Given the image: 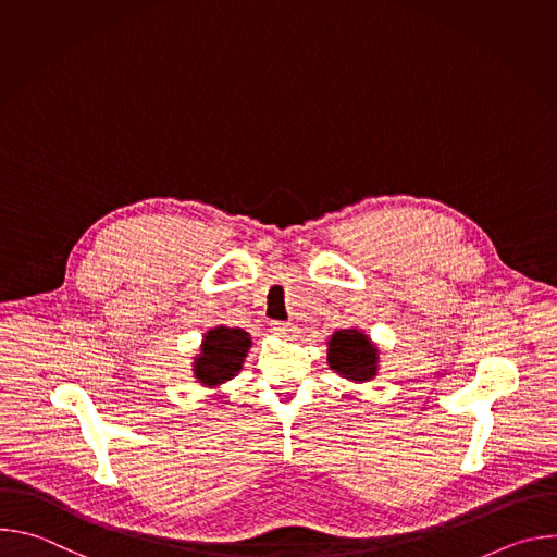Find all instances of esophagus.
Masks as SVG:
<instances>
[{
	"label": "esophagus",
	"mask_w": 557,
	"mask_h": 557,
	"mask_svg": "<svg viewBox=\"0 0 557 557\" xmlns=\"http://www.w3.org/2000/svg\"><path fill=\"white\" fill-rule=\"evenodd\" d=\"M271 333H273V335H277V337H284V339H293V337H297L299 329H297V326H293V324L273 322V324H271Z\"/></svg>",
	"instance_id": "obj_1"
}]
</instances>
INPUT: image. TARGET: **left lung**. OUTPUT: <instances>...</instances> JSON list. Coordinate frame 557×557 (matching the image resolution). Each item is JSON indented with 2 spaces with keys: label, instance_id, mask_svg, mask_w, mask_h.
<instances>
[{
  "label": "left lung",
  "instance_id": "obj_1",
  "mask_svg": "<svg viewBox=\"0 0 557 557\" xmlns=\"http://www.w3.org/2000/svg\"><path fill=\"white\" fill-rule=\"evenodd\" d=\"M329 366L348 381H370L379 370V348L357 329L337 331L329 339Z\"/></svg>",
  "mask_w": 557,
  "mask_h": 557
}]
</instances>
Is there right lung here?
Here are the masks:
<instances>
[{"instance_id": "add662e5", "label": "right lung", "mask_w": 557, "mask_h": 557, "mask_svg": "<svg viewBox=\"0 0 557 557\" xmlns=\"http://www.w3.org/2000/svg\"><path fill=\"white\" fill-rule=\"evenodd\" d=\"M251 348V335L243 329L215 326L202 337L200 355L194 359V376L207 387H215L243 370Z\"/></svg>"}]
</instances>
